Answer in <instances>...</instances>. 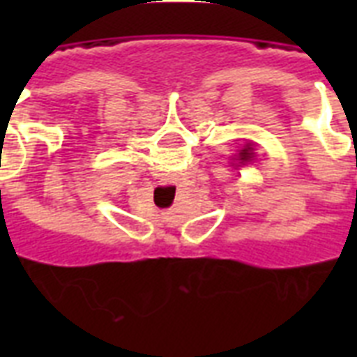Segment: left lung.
<instances>
[{
  "mask_svg": "<svg viewBox=\"0 0 357 357\" xmlns=\"http://www.w3.org/2000/svg\"><path fill=\"white\" fill-rule=\"evenodd\" d=\"M238 157H241V161H248L250 157H252V148H250V146L243 148V150H241V153H238Z\"/></svg>",
  "mask_w": 357,
  "mask_h": 357,
  "instance_id": "obj_1",
  "label": "left lung"
}]
</instances>
